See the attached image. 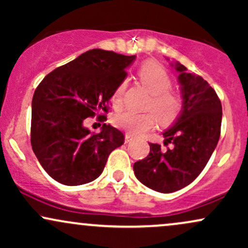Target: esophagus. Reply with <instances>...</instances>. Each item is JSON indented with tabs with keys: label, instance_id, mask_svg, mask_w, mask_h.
I'll return each mask as SVG.
<instances>
[{
	"label": "esophagus",
	"instance_id": "34e87169",
	"mask_svg": "<svg viewBox=\"0 0 248 248\" xmlns=\"http://www.w3.org/2000/svg\"><path fill=\"white\" fill-rule=\"evenodd\" d=\"M132 140H133V136L129 135V134H126V136H124V143H129Z\"/></svg>",
	"mask_w": 248,
	"mask_h": 248
}]
</instances>
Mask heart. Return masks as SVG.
<instances>
[{"instance_id": "obj_1", "label": "heart", "mask_w": 248, "mask_h": 248, "mask_svg": "<svg viewBox=\"0 0 248 248\" xmlns=\"http://www.w3.org/2000/svg\"><path fill=\"white\" fill-rule=\"evenodd\" d=\"M139 78L142 85L153 95L152 101L149 102V109L155 113L156 118L162 124L171 122L181 109V100L177 94L170 91L172 80L169 73L158 62H147L139 70ZM124 88L126 81H122L116 87L112 98L115 106L121 104ZM155 115L153 113H135L132 110H126L116 114L113 122L116 127L132 135H141L154 127Z\"/></svg>"}]
</instances>
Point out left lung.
<instances>
[{
	"label": "left lung",
	"mask_w": 248,
	"mask_h": 248,
	"mask_svg": "<svg viewBox=\"0 0 248 248\" xmlns=\"http://www.w3.org/2000/svg\"><path fill=\"white\" fill-rule=\"evenodd\" d=\"M178 72L182 109L163 132L164 144L149 143V155L134 163L136 178L162 193L189 186L203 171L220 136L221 104L215 90L201 76L189 73L181 62H170Z\"/></svg>",
	"instance_id": "left-lung-1"
}]
</instances>
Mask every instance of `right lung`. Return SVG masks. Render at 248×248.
I'll return each instance as SVG.
<instances>
[{
  "mask_svg": "<svg viewBox=\"0 0 248 248\" xmlns=\"http://www.w3.org/2000/svg\"><path fill=\"white\" fill-rule=\"evenodd\" d=\"M135 58L101 49L86 51L53 70L36 88L31 146L55 181L70 186L94 181L109 154L124 144V134L115 127L104 124L100 133L92 134L84 121L107 113L109 99Z\"/></svg>",
  "mask_w": 248,
  "mask_h": 248,
  "instance_id": "add662e5",
  "label": "right lung"
}]
</instances>
